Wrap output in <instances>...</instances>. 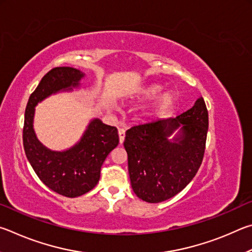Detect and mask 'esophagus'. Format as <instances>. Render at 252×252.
<instances>
[{"mask_svg": "<svg viewBox=\"0 0 252 252\" xmlns=\"http://www.w3.org/2000/svg\"><path fill=\"white\" fill-rule=\"evenodd\" d=\"M118 136H119V143L123 144L124 139H125V129L119 128L118 129Z\"/></svg>", "mask_w": 252, "mask_h": 252, "instance_id": "obj_1", "label": "esophagus"}]
</instances>
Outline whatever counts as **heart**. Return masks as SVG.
<instances>
[{
	"instance_id": "b5f03b06",
	"label": "heart",
	"mask_w": 252,
	"mask_h": 252,
	"mask_svg": "<svg viewBox=\"0 0 252 252\" xmlns=\"http://www.w3.org/2000/svg\"><path fill=\"white\" fill-rule=\"evenodd\" d=\"M162 90H164V86H162L161 84H157V83L140 87L130 95L128 101L130 104H135V105L146 103V101L156 98V97L162 92ZM174 100H175V96L173 93L171 92L162 93V94L155 100L153 107L151 109L144 110L142 113V118L144 121H149V119L153 118L156 114L160 113L167 108H169L170 106L173 105Z\"/></svg>"
}]
</instances>
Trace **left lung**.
I'll use <instances>...</instances> for the list:
<instances>
[{"instance_id": "left-lung-1", "label": "left lung", "mask_w": 252, "mask_h": 252, "mask_svg": "<svg viewBox=\"0 0 252 252\" xmlns=\"http://www.w3.org/2000/svg\"><path fill=\"white\" fill-rule=\"evenodd\" d=\"M208 112L202 97L175 118L131 127L124 140L130 185L140 199L157 204L180 192L202 162Z\"/></svg>"}]
</instances>
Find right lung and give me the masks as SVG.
<instances>
[{"label":"right lung","instance_id":"add662e5","mask_svg":"<svg viewBox=\"0 0 252 252\" xmlns=\"http://www.w3.org/2000/svg\"><path fill=\"white\" fill-rule=\"evenodd\" d=\"M84 77L85 73L68 66L51 69L31 94L25 109L23 145L28 160L44 185L69 198L84 195L98 183L101 165L119 143L117 128L93 118L76 144L52 151L39 142L34 130L35 107L51 95L81 88Z\"/></svg>","mask_w":252,"mask_h":252}]
</instances>
